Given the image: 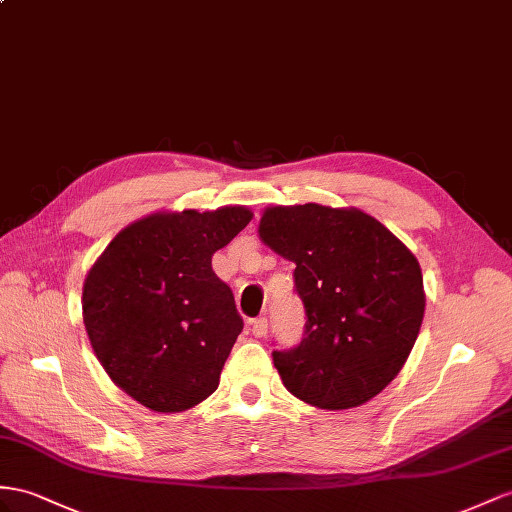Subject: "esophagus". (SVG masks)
Instances as JSON below:
<instances>
[{"instance_id": "obj_1", "label": "esophagus", "mask_w": 512, "mask_h": 512, "mask_svg": "<svg viewBox=\"0 0 512 512\" xmlns=\"http://www.w3.org/2000/svg\"><path fill=\"white\" fill-rule=\"evenodd\" d=\"M253 335L255 337H266V333H268V320L266 318H257V320H253Z\"/></svg>"}]
</instances>
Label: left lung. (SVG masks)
<instances>
[{
  "mask_svg": "<svg viewBox=\"0 0 512 512\" xmlns=\"http://www.w3.org/2000/svg\"><path fill=\"white\" fill-rule=\"evenodd\" d=\"M259 238L294 261L307 316L303 342L272 352L285 389L329 411L378 396L409 359L424 320L415 255L357 207L272 205Z\"/></svg>",
  "mask_w": 512,
  "mask_h": 512,
  "instance_id": "1",
  "label": "left lung"
}]
</instances>
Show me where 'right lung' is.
Listing matches in <instances>:
<instances>
[{"label": "right lung", "mask_w": 512, "mask_h": 512, "mask_svg": "<svg viewBox=\"0 0 512 512\" xmlns=\"http://www.w3.org/2000/svg\"><path fill=\"white\" fill-rule=\"evenodd\" d=\"M253 212H155L131 222L88 270L84 326L103 370L155 413H181L212 396L242 318L212 255Z\"/></svg>", "instance_id": "right-lung-1"}]
</instances>
